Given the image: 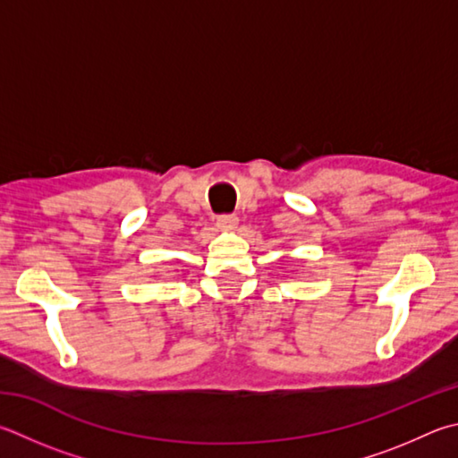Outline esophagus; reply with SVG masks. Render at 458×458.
<instances>
[{"instance_id":"obj_1","label":"esophagus","mask_w":458,"mask_h":458,"mask_svg":"<svg viewBox=\"0 0 458 458\" xmlns=\"http://www.w3.org/2000/svg\"><path fill=\"white\" fill-rule=\"evenodd\" d=\"M218 228L220 230H234L238 226V218L234 214H224V216H218Z\"/></svg>"}]
</instances>
